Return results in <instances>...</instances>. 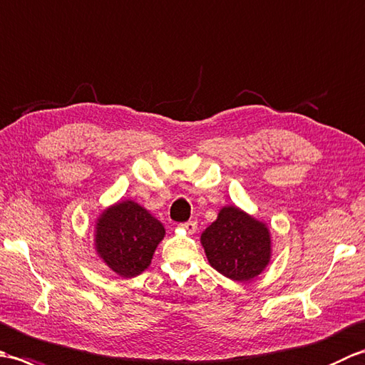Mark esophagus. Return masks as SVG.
I'll use <instances>...</instances> for the list:
<instances>
[{"mask_svg": "<svg viewBox=\"0 0 365 365\" xmlns=\"http://www.w3.org/2000/svg\"><path fill=\"white\" fill-rule=\"evenodd\" d=\"M180 227H183L185 230H188L190 234H195L196 229H197V221L191 220V221H187V222H182Z\"/></svg>", "mask_w": 365, "mask_h": 365, "instance_id": "obj_1", "label": "esophagus"}]
</instances>
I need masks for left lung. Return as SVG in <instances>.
I'll return each mask as SVG.
<instances>
[{"instance_id": "obj_1", "label": "left lung", "mask_w": 365, "mask_h": 365, "mask_svg": "<svg viewBox=\"0 0 365 365\" xmlns=\"http://www.w3.org/2000/svg\"><path fill=\"white\" fill-rule=\"evenodd\" d=\"M200 242L210 265L232 281H250L269 262L271 242L265 224L237 207H224Z\"/></svg>"}]
</instances>
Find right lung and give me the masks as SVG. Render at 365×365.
Returning a JSON list of instances; mask_svg holds the SVG:
<instances>
[{
	"mask_svg": "<svg viewBox=\"0 0 365 365\" xmlns=\"http://www.w3.org/2000/svg\"><path fill=\"white\" fill-rule=\"evenodd\" d=\"M163 237L165 227L157 218L133 200H123L98 220L96 247L114 273L135 277L150 265Z\"/></svg>",
	"mask_w": 365,
	"mask_h": 365,
	"instance_id": "1",
	"label": "right lung"
}]
</instances>
